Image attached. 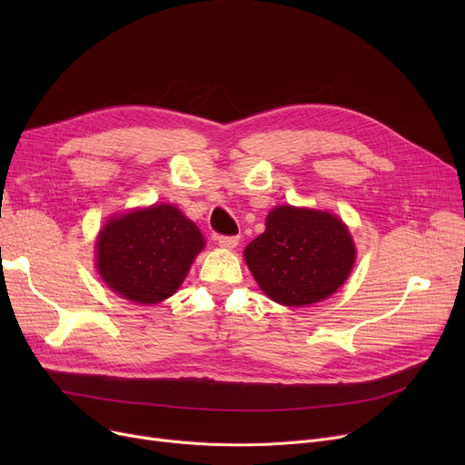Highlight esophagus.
I'll return each mask as SVG.
<instances>
[{
  "label": "esophagus",
  "mask_w": 465,
  "mask_h": 465,
  "mask_svg": "<svg viewBox=\"0 0 465 465\" xmlns=\"http://www.w3.org/2000/svg\"><path fill=\"white\" fill-rule=\"evenodd\" d=\"M237 242H239V237H237V235H220V237H218V245L223 247V249H228V251L235 249Z\"/></svg>",
  "instance_id": "34e87169"
}]
</instances>
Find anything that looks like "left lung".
<instances>
[{"mask_svg":"<svg viewBox=\"0 0 465 465\" xmlns=\"http://www.w3.org/2000/svg\"><path fill=\"white\" fill-rule=\"evenodd\" d=\"M354 256L352 237L337 216L290 205L267 214L265 232L245 249L263 294L288 307L331 296L347 281Z\"/></svg>","mask_w":465,"mask_h":465,"instance_id":"8db88e82","label":"left lung"}]
</instances>
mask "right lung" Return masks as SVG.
<instances>
[{
	"instance_id": "add662e5",
	"label": "right lung",
	"mask_w": 465,
	"mask_h": 465,
	"mask_svg": "<svg viewBox=\"0 0 465 465\" xmlns=\"http://www.w3.org/2000/svg\"><path fill=\"white\" fill-rule=\"evenodd\" d=\"M205 239L173 205H153L111 218L97 237V272L135 303L173 296Z\"/></svg>"
}]
</instances>
